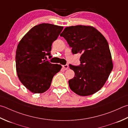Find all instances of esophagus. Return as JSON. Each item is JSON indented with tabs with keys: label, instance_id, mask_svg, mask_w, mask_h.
I'll return each instance as SVG.
<instances>
[{
	"label": "esophagus",
	"instance_id": "esophagus-1",
	"mask_svg": "<svg viewBox=\"0 0 128 128\" xmlns=\"http://www.w3.org/2000/svg\"><path fill=\"white\" fill-rule=\"evenodd\" d=\"M62 68L64 70H68L69 69V66L68 65H64V66H62Z\"/></svg>",
	"mask_w": 128,
	"mask_h": 128
}]
</instances>
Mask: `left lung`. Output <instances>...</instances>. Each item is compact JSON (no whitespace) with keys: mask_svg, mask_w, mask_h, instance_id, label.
<instances>
[{"mask_svg":"<svg viewBox=\"0 0 128 128\" xmlns=\"http://www.w3.org/2000/svg\"><path fill=\"white\" fill-rule=\"evenodd\" d=\"M60 36L72 48V54H81L79 66L69 64L75 72L69 80L70 88L80 96L96 93L103 86L112 69L106 39L95 28L85 26L66 27Z\"/></svg>","mask_w":128,"mask_h":128,"instance_id":"8db88e82","label":"left lung"}]
</instances>
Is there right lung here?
<instances>
[{
  "instance_id": "obj_1",
  "label": "right lung",
  "mask_w": 128,
  "mask_h": 128,
  "mask_svg": "<svg viewBox=\"0 0 128 128\" xmlns=\"http://www.w3.org/2000/svg\"><path fill=\"white\" fill-rule=\"evenodd\" d=\"M63 26L48 23L34 26L22 37L18 45L16 62L20 81L33 93H42L50 86L54 76L61 65L46 60L52 58V45Z\"/></svg>"
}]
</instances>
